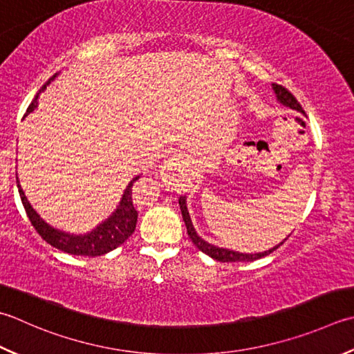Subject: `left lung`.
<instances>
[{
  "label": "left lung",
  "instance_id": "left-lung-1",
  "mask_svg": "<svg viewBox=\"0 0 354 354\" xmlns=\"http://www.w3.org/2000/svg\"><path fill=\"white\" fill-rule=\"evenodd\" d=\"M273 90L276 93V98H278V101L282 104V106L286 107H290L296 110V112L299 113H304L306 115V112H304V109L299 102H297V100L293 96V93H290L286 87H282L279 84H273ZM179 207H181V212H183V219L185 223V227H187V233H189V238L192 239L193 244H195L201 252L209 254L210 258L216 259V261H221V262H244V261H256V259H261L264 258V256L273 253L276 248H278L279 245H282L283 242H286V239H283L279 245H274L273 248H270V250L267 252H262V253H254V254H245V253H239V252H233V250H227V248H221V247H216L213 244H209V242L204 241L203 238L198 236V233L195 232V228H193V224H192V219H190V214H189V210H187V203H185V196H181L179 198Z\"/></svg>",
  "mask_w": 354,
  "mask_h": 354
}]
</instances>
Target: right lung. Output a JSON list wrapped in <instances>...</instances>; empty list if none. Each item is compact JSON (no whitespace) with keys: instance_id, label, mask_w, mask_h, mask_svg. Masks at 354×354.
<instances>
[{"instance_id":"obj_1","label":"right lung","mask_w":354,"mask_h":354,"mask_svg":"<svg viewBox=\"0 0 354 354\" xmlns=\"http://www.w3.org/2000/svg\"><path fill=\"white\" fill-rule=\"evenodd\" d=\"M53 75L50 80H48L46 84L41 87L39 93L50 84V81L55 80ZM38 93V95H39ZM38 95L35 96V100L27 109V113L33 112L38 106ZM141 176H135L129 185L124 190V195L120 201V205L116 207V210L110 214V216L101 223L98 227L93 228L92 232H88L86 234H71L66 233L62 230H58V228H53L48 225L43 218H39V214L32 209V205L29 201H27L23 189H21L18 176H17V185H18V192L21 196V203L24 205V210L29 216L30 223L33 225L35 230L38 232V234L43 238L47 244H50L52 247L58 248L61 252H66L68 254H76V256H101L106 254L109 252L115 250L116 247H120L131 236V233L135 232L136 228V221H138V212L133 207V198H131V187L140 179Z\"/></svg>"}]
</instances>
